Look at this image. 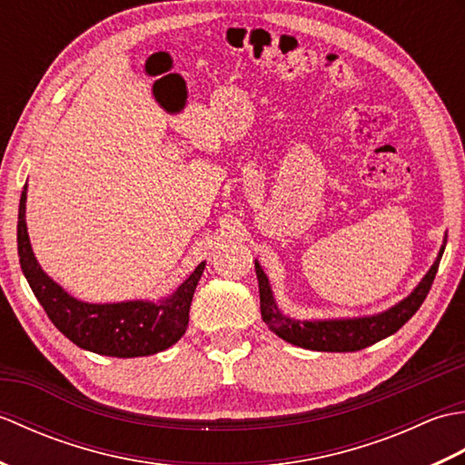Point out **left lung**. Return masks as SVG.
<instances>
[{
	"label": "left lung",
	"instance_id": "left-lung-1",
	"mask_svg": "<svg viewBox=\"0 0 465 465\" xmlns=\"http://www.w3.org/2000/svg\"><path fill=\"white\" fill-rule=\"evenodd\" d=\"M446 242H443L438 260L433 262L426 278L420 282L416 290L400 302L396 308H391L370 318H353V320H328V322H300L283 315L273 302L270 282L265 278L262 265L255 262V273L260 282V308L262 318L268 323V328L278 333L282 340L293 345H300L305 350L315 351H358L368 345L380 341L388 335L396 333L413 313L420 310V305L426 300L430 288L440 268V260Z\"/></svg>",
	"mask_w": 465,
	"mask_h": 465
}]
</instances>
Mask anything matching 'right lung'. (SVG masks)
<instances>
[{
    "instance_id": "1",
    "label": "right lung",
    "mask_w": 465,
    "mask_h": 465,
    "mask_svg": "<svg viewBox=\"0 0 465 465\" xmlns=\"http://www.w3.org/2000/svg\"><path fill=\"white\" fill-rule=\"evenodd\" d=\"M25 190L17 213V253L22 272L47 318L67 340L84 350L112 358H140L163 351L182 338L190 322V305L205 263H200L177 292L160 303L122 302L85 303L64 292L39 268L27 238Z\"/></svg>"
}]
</instances>
